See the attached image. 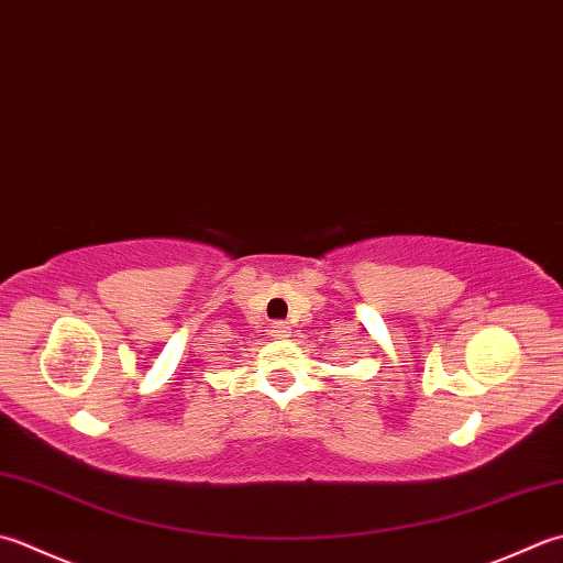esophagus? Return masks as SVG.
Here are the masks:
<instances>
[{"instance_id": "1", "label": "esophagus", "mask_w": 563, "mask_h": 563, "mask_svg": "<svg viewBox=\"0 0 563 563\" xmlns=\"http://www.w3.org/2000/svg\"><path fill=\"white\" fill-rule=\"evenodd\" d=\"M271 334H273L275 339H285V336H290L292 332H290L288 322H273V324H271Z\"/></svg>"}]
</instances>
